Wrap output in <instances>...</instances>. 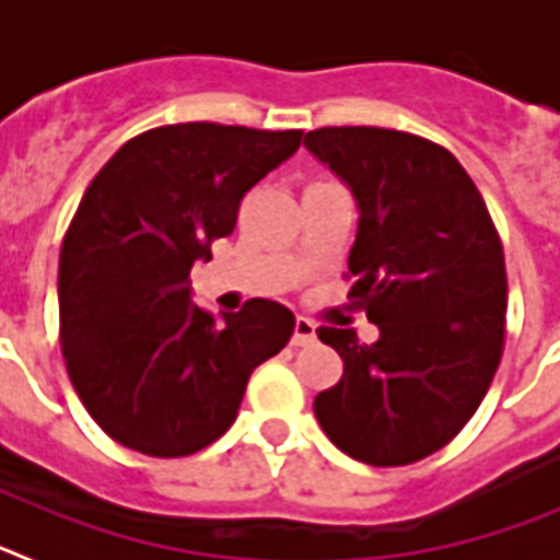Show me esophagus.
I'll return each instance as SVG.
<instances>
[{
    "label": "esophagus",
    "mask_w": 560,
    "mask_h": 560,
    "mask_svg": "<svg viewBox=\"0 0 560 560\" xmlns=\"http://www.w3.org/2000/svg\"><path fill=\"white\" fill-rule=\"evenodd\" d=\"M314 341H316V325L311 323L308 316H296L291 345H296V348H308V345H314Z\"/></svg>",
    "instance_id": "1"
}]
</instances>
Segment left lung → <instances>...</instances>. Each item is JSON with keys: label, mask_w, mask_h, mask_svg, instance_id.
I'll return each mask as SVG.
<instances>
[{"label": "left lung", "mask_w": 560, "mask_h": 560, "mask_svg": "<svg viewBox=\"0 0 560 560\" xmlns=\"http://www.w3.org/2000/svg\"><path fill=\"white\" fill-rule=\"evenodd\" d=\"M305 148L353 192L350 296L381 336L319 328L345 361L314 398L330 443L368 465H409L471 420L502 359L508 275L488 207L446 148L373 126L316 128Z\"/></svg>", "instance_id": "obj_1"}]
</instances>
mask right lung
Masks as SVG:
<instances>
[{
  "instance_id": "obj_1",
  "label": "right lung",
  "mask_w": 560,
  "mask_h": 560,
  "mask_svg": "<svg viewBox=\"0 0 560 560\" xmlns=\"http://www.w3.org/2000/svg\"><path fill=\"white\" fill-rule=\"evenodd\" d=\"M300 140L219 122L151 128L83 192L58 260L61 350L86 412L120 446L187 457L215 443L252 370L294 334V314L271 300L219 319L201 311L190 269Z\"/></svg>"
}]
</instances>
